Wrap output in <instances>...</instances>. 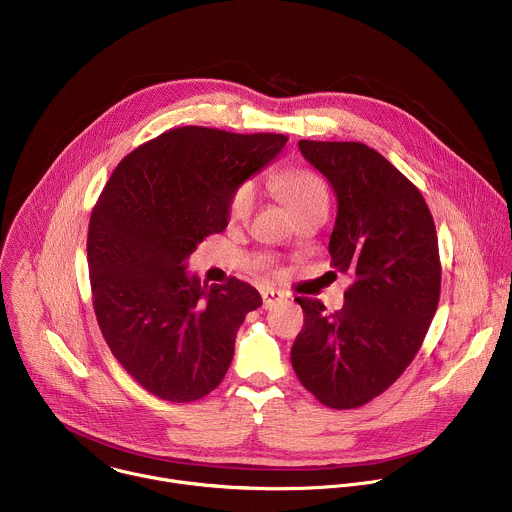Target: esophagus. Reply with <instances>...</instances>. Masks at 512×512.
Returning <instances> with one entry per match:
<instances>
[{
    "instance_id": "1",
    "label": "esophagus",
    "mask_w": 512,
    "mask_h": 512,
    "mask_svg": "<svg viewBox=\"0 0 512 512\" xmlns=\"http://www.w3.org/2000/svg\"><path fill=\"white\" fill-rule=\"evenodd\" d=\"M282 300H284V294H282L280 290H274V288L262 290V304H264L266 310L272 308V306H276V304L282 302Z\"/></svg>"
}]
</instances>
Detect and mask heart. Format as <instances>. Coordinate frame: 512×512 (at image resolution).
<instances>
[{"instance_id":"obj_1","label":"heart","mask_w":512,"mask_h":512,"mask_svg":"<svg viewBox=\"0 0 512 512\" xmlns=\"http://www.w3.org/2000/svg\"><path fill=\"white\" fill-rule=\"evenodd\" d=\"M274 192L286 202L292 214L316 204H328V190L324 180L308 168H284L270 178ZM258 202V190L252 180L240 182L228 200V218L244 222L250 218Z\"/></svg>"}]
</instances>
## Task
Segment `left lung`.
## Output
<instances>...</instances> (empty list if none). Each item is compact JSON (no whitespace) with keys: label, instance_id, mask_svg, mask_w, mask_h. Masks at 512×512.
<instances>
[{"label":"left lung","instance_id":"left-lung-1","mask_svg":"<svg viewBox=\"0 0 512 512\" xmlns=\"http://www.w3.org/2000/svg\"><path fill=\"white\" fill-rule=\"evenodd\" d=\"M298 148L336 194L328 252L354 282L336 312L296 298L304 326L292 368L324 406L356 408L398 380L422 346L440 298L436 228L420 190L366 144L300 140Z\"/></svg>","mask_w":512,"mask_h":512}]
</instances>
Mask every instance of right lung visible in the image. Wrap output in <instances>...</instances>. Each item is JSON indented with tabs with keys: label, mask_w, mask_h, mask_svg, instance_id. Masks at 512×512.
<instances>
[{
	"label": "right lung",
	"mask_w": 512,
	"mask_h": 512,
	"mask_svg": "<svg viewBox=\"0 0 512 512\" xmlns=\"http://www.w3.org/2000/svg\"><path fill=\"white\" fill-rule=\"evenodd\" d=\"M286 142L176 128L128 154L100 194L88 230L94 312L116 360L154 396L192 402L226 376L236 332L262 298L238 278L200 284L186 258L228 226L232 190Z\"/></svg>",
	"instance_id": "add662e5"
}]
</instances>
